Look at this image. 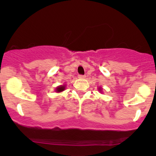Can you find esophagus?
<instances>
[{
    "instance_id": "esophagus-1",
    "label": "esophagus",
    "mask_w": 156,
    "mask_h": 156,
    "mask_svg": "<svg viewBox=\"0 0 156 156\" xmlns=\"http://www.w3.org/2000/svg\"><path fill=\"white\" fill-rule=\"evenodd\" d=\"M78 77L80 78V79H84V78H86V76H82V75H78Z\"/></svg>"
}]
</instances>
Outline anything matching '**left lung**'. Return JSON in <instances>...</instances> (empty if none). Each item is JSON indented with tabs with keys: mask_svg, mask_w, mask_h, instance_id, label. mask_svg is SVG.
Segmentation results:
<instances>
[{
	"mask_svg": "<svg viewBox=\"0 0 156 156\" xmlns=\"http://www.w3.org/2000/svg\"><path fill=\"white\" fill-rule=\"evenodd\" d=\"M98 91H99V92L101 93L103 92V88H102V87H98Z\"/></svg>",
	"mask_w": 156,
	"mask_h": 156,
	"instance_id": "obj_1",
	"label": "left lung"
}]
</instances>
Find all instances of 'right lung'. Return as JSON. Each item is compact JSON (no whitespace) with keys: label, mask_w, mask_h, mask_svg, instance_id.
<instances>
[{"label":"right lung","mask_w":156,"mask_h":156,"mask_svg":"<svg viewBox=\"0 0 156 156\" xmlns=\"http://www.w3.org/2000/svg\"><path fill=\"white\" fill-rule=\"evenodd\" d=\"M65 88H66V84H62V85H60L58 86V87H57L56 88H55V91L57 93H59V92H63L64 90H65Z\"/></svg>","instance_id":"1"}]
</instances>
